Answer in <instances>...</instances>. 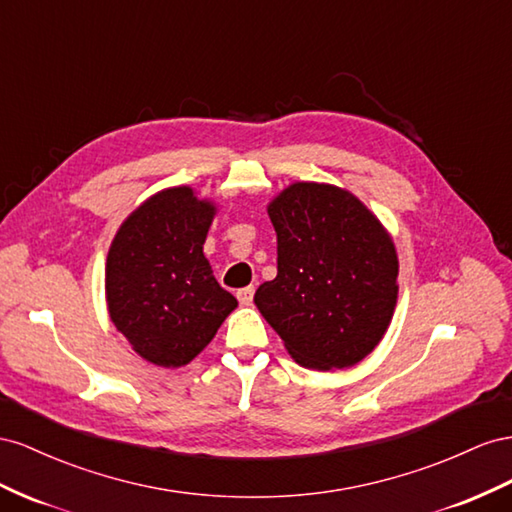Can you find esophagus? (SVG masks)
<instances>
[{"label":"esophagus","mask_w":512,"mask_h":512,"mask_svg":"<svg viewBox=\"0 0 512 512\" xmlns=\"http://www.w3.org/2000/svg\"><path fill=\"white\" fill-rule=\"evenodd\" d=\"M253 294H255V287L253 285H248V287H244V289H238V300L242 302V304H251L253 302Z\"/></svg>","instance_id":"esophagus-1"}]
</instances>
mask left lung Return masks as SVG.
Returning a JSON list of instances; mask_svg holds the SVG:
<instances>
[{"label": "left lung", "mask_w": 512, "mask_h": 512, "mask_svg": "<svg viewBox=\"0 0 512 512\" xmlns=\"http://www.w3.org/2000/svg\"><path fill=\"white\" fill-rule=\"evenodd\" d=\"M276 279L255 306L287 354L313 371L349 369L384 339L399 298L392 236L341 186L294 182L268 203Z\"/></svg>", "instance_id": "1"}]
</instances>
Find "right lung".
<instances>
[{"label": "right lung", "instance_id": "1", "mask_svg": "<svg viewBox=\"0 0 512 512\" xmlns=\"http://www.w3.org/2000/svg\"><path fill=\"white\" fill-rule=\"evenodd\" d=\"M214 216L216 203L199 199L193 186L163 188L124 218L109 246V317L156 367L197 358L238 306L203 255Z\"/></svg>", "mask_w": 512, "mask_h": 512}]
</instances>
